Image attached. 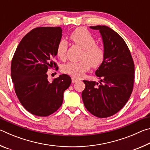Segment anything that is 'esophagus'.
Here are the masks:
<instances>
[{
    "label": "esophagus",
    "instance_id": "esophagus-1",
    "mask_svg": "<svg viewBox=\"0 0 150 150\" xmlns=\"http://www.w3.org/2000/svg\"><path fill=\"white\" fill-rule=\"evenodd\" d=\"M71 81H72V83H75V82H77V81H78V80L77 79L72 77V78H71Z\"/></svg>",
    "mask_w": 150,
    "mask_h": 150
}]
</instances>
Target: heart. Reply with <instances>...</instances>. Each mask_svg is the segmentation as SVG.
<instances>
[{
    "label": "heart",
    "mask_w": 150,
    "mask_h": 150,
    "mask_svg": "<svg viewBox=\"0 0 150 150\" xmlns=\"http://www.w3.org/2000/svg\"><path fill=\"white\" fill-rule=\"evenodd\" d=\"M70 38L75 44L83 49V60L79 62H69L63 67V72L71 76L73 78H79L87 71L91 65L93 67H99L103 62L105 52L103 47L95 44L93 35L83 28H78L73 31ZM67 44L65 40H62L57 47V55L61 59H65L67 52Z\"/></svg>",
    "instance_id": "1"
}]
</instances>
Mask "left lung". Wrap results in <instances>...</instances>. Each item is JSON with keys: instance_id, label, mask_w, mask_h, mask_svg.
<instances>
[{"instance_id": "obj_1", "label": "left lung", "mask_w": 150, "mask_h": 150, "mask_svg": "<svg viewBox=\"0 0 150 150\" xmlns=\"http://www.w3.org/2000/svg\"><path fill=\"white\" fill-rule=\"evenodd\" d=\"M99 30L105 56L95 71L98 83L83 80L82 98L85 108L98 118L111 116L126 105L133 90L134 63L128 46L120 35L106 26H90Z\"/></svg>"}]
</instances>
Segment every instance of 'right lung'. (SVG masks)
Segmentation results:
<instances>
[{
	"label": "right lung",
	"mask_w": 150,
	"mask_h": 150,
	"mask_svg": "<svg viewBox=\"0 0 150 150\" xmlns=\"http://www.w3.org/2000/svg\"><path fill=\"white\" fill-rule=\"evenodd\" d=\"M62 36L61 27L33 29L22 39L11 63V78L20 103L32 115L47 116L62 105L63 93L71 79L60 75L52 82L48 69L57 67L54 62Z\"/></svg>",
	"instance_id": "add662e5"
}]
</instances>
